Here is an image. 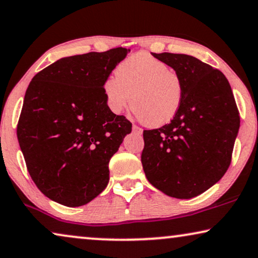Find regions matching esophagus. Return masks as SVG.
Wrapping results in <instances>:
<instances>
[{"mask_svg":"<svg viewBox=\"0 0 258 258\" xmlns=\"http://www.w3.org/2000/svg\"><path fill=\"white\" fill-rule=\"evenodd\" d=\"M133 133H135V134H137V135H141V134L143 133V130L140 128V126H137V125H135L134 124L133 125Z\"/></svg>","mask_w":258,"mask_h":258,"instance_id":"34e87169","label":"esophagus"}]
</instances>
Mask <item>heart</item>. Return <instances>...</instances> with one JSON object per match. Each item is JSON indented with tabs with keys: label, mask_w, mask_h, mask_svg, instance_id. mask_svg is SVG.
<instances>
[{
	"label": "heart",
	"mask_w": 258,
	"mask_h": 258,
	"mask_svg": "<svg viewBox=\"0 0 258 258\" xmlns=\"http://www.w3.org/2000/svg\"><path fill=\"white\" fill-rule=\"evenodd\" d=\"M183 82L167 63L147 52H137L116 68V77L104 81L103 93L108 108L122 114L130 104L141 121L151 126L170 122L181 108Z\"/></svg>",
	"instance_id": "b5f03b06"
}]
</instances>
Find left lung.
I'll use <instances>...</instances> for the list:
<instances>
[{
  "label": "left lung",
  "mask_w": 258,
  "mask_h": 258,
  "mask_svg": "<svg viewBox=\"0 0 258 258\" xmlns=\"http://www.w3.org/2000/svg\"><path fill=\"white\" fill-rule=\"evenodd\" d=\"M178 74L183 101L169 124L144 130L143 170L165 195L188 200L223 177L239 129V114L227 77L184 54H153Z\"/></svg>",
  "instance_id": "left-lung-1"
}]
</instances>
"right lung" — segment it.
Segmentation results:
<instances>
[{"instance_id":"right-lung-1","label":"right lung","mask_w":258,"mask_h":258,"mask_svg":"<svg viewBox=\"0 0 258 258\" xmlns=\"http://www.w3.org/2000/svg\"><path fill=\"white\" fill-rule=\"evenodd\" d=\"M129 51L63 57L29 83L17 139L30 177L48 199L80 207L107 186L109 161L132 123L108 108L103 83Z\"/></svg>"}]
</instances>
